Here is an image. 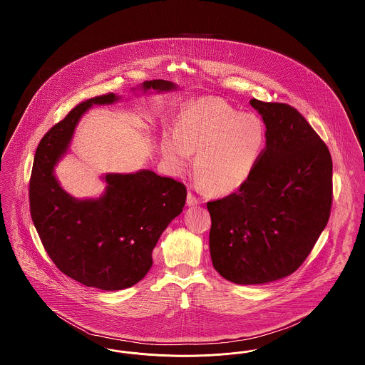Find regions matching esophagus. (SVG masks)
I'll return each mask as SVG.
<instances>
[{
    "instance_id": "esophagus-1",
    "label": "esophagus",
    "mask_w": 365,
    "mask_h": 365,
    "mask_svg": "<svg viewBox=\"0 0 365 365\" xmlns=\"http://www.w3.org/2000/svg\"><path fill=\"white\" fill-rule=\"evenodd\" d=\"M198 204H200V200L194 194L189 192L187 194V205L189 207H194V205H198Z\"/></svg>"
}]
</instances>
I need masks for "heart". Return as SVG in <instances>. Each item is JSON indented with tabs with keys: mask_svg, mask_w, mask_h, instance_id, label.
Segmentation results:
<instances>
[{
	"mask_svg": "<svg viewBox=\"0 0 365 365\" xmlns=\"http://www.w3.org/2000/svg\"><path fill=\"white\" fill-rule=\"evenodd\" d=\"M267 145V127L255 113H240L217 98H200L180 115L163 140V155L176 173L194 170L197 185L215 194L238 190L253 174Z\"/></svg>",
	"mask_w": 365,
	"mask_h": 365,
	"instance_id": "1",
	"label": "heart"
}]
</instances>
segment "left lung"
Instances as JSON below:
<instances>
[{"label": "left lung", "instance_id": "obj_1", "mask_svg": "<svg viewBox=\"0 0 365 365\" xmlns=\"http://www.w3.org/2000/svg\"><path fill=\"white\" fill-rule=\"evenodd\" d=\"M250 105L267 127L264 153L240 190L207 204L212 264L237 284L293 274L327 226L332 204V160L311 124L290 105Z\"/></svg>", "mask_w": 365, "mask_h": 365}]
</instances>
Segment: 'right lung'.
Here are the masks:
<instances>
[{
    "instance_id": "right-lung-1",
    "label": "right lung",
    "mask_w": 365,
    "mask_h": 365,
    "mask_svg": "<svg viewBox=\"0 0 365 365\" xmlns=\"http://www.w3.org/2000/svg\"><path fill=\"white\" fill-rule=\"evenodd\" d=\"M138 88L145 94L178 86L155 79ZM120 98L115 93L90 98L53 125L36 148L30 179L31 217L49 257L67 277L105 292L145 278L160 235L180 215L187 195L185 185L150 170L101 176L106 186L98 198L79 200L60 186L54 167L67 155L82 116L93 105Z\"/></svg>"
}]
</instances>
